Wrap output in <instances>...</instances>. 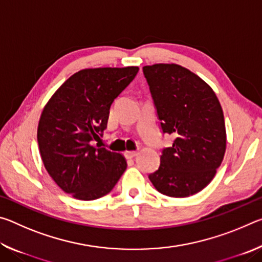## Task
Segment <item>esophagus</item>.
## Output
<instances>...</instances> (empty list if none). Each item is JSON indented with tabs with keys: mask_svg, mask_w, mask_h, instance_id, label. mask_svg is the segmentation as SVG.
<instances>
[{
	"mask_svg": "<svg viewBox=\"0 0 262 262\" xmlns=\"http://www.w3.org/2000/svg\"><path fill=\"white\" fill-rule=\"evenodd\" d=\"M136 155H137V151H133V150H132V151H126L125 152V157L126 158H133V157H135Z\"/></svg>",
	"mask_w": 262,
	"mask_h": 262,
	"instance_id": "obj_1",
	"label": "esophagus"
}]
</instances>
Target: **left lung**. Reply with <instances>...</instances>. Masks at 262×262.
Returning a JSON list of instances; mask_svg holds the SVG:
<instances>
[{
  "mask_svg": "<svg viewBox=\"0 0 262 262\" xmlns=\"http://www.w3.org/2000/svg\"><path fill=\"white\" fill-rule=\"evenodd\" d=\"M143 74L162 133L174 137L171 147L163 148L158 170L149 179L164 195L189 196L210 183L223 161V110L212 89L181 66H145Z\"/></svg>",
  "mask_w": 262,
  "mask_h": 262,
  "instance_id": "8db88e82",
  "label": "left lung"
}]
</instances>
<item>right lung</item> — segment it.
Returning a JSON list of instances; mask_svg holds the SVG:
<instances>
[{"label": "right lung", "mask_w": 262, "mask_h": 262, "mask_svg": "<svg viewBox=\"0 0 262 262\" xmlns=\"http://www.w3.org/2000/svg\"><path fill=\"white\" fill-rule=\"evenodd\" d=\"M139 68L83 69L43 108L37 139L48 174L66 193L91 201L108 194L126 171L120 154L92 145L107 126L110 107Z\"/></svg>", "instance_id": "add662e5"}]
</instances>
